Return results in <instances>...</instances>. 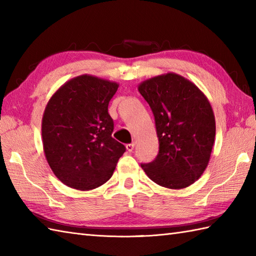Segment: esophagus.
Returning <instances> with one entry per match:
<instances>
[{
    "mask_svg": "<svg viewBox=\"0 0 256 256\" xmlns=\"http://www.w3.org/2000/svg\"><path fill=\"white\" fill-rule=\"evenodd\" d=\"M134 146H135V144H134V143L128 144V145H126V150H128V152H130V153H132V152L134 150Z\"/></svg>",
    "mask_w": 256,
    "mask_h": 256,
    "instance_id": "1",
    "label": "esophagus"
}]
</instances>
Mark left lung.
Masks as SVG:
<instances>
[{"label": "left lung", "mask_w": 256, "mask_h": 256, "mask_svg": "<svg viewBox=\"0 0 256 256\" xmlns=\"http://www.w3.org/2000/svg\"><path fill=\"white\" fill-rule=\"evenodd\" d=\"M138 91L155 118L160 150L142 164L154 182L182 189L198 180L208 166L216 136L210 102L192 81L168 72L143 81Z\"/></svg>", "instance_id": "8db88e82"}]
</instances>
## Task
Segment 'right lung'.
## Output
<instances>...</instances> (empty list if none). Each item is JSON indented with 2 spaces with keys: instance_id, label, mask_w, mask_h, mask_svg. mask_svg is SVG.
<instances>
[{
  "instance_id": "right-lung-1",
  "label": "right lung",
  "mask_w": 256,
  "mask_h": 256,
  "mask_svg": "<svg viewBox=\"0 0 256 256\" xmlns=\"http://www.w3.org/2000/svg\"><path fill=\"white\" fill-rule=\"evenodd\" d=\"M118 84L90 74L70 79L48 101L42 121L48 165L66 186L100 187L113 175L125 146L112 138L108 102Z\"/></svg>"
}]
</instances>
